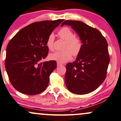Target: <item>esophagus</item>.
<instances>
[{"mask_svg": "<svg viewBox=\"0 0 121 121\" xmlns=\"http://www.w3.org/2000/svg\"><path fill=\"white\" fill-rule=\"evenodd\" d=\"M61 65H62L61 64H60V63H59V62H57V66H61Z\"/></svg>", "mask_w": 121, "mask_h": 121, "instance_id": "1", "label": "esophagus"}]
</instances>
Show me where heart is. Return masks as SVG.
Masks as SVG:
<instances>
[{
	"mask_svg": "<svg viewBox=\"0 0 121 121\" xmlns=\"http://www.w3.org/2000/svg\"><path fill=\"white\" fill-rule=\"evenodd\" d=\"M58 35L61 39L65 41L64 50L51 53L49 55V59L59 63H64L71 59L72 55L76 57L79 55L82 48V42L81 39L74 36L70 29L67 27H63L58 32ZM54 39L53 34H49L47 39L46 46L49 50L53 49Z\"/></svg>",
	"mask_w": 121,
	"mask_h": 121,
	"instance_id": "heart-1",
	"label": "heart"
}]
</instances>
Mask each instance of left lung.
Segmentation results:
<instances>
[{"label": "left lung", "mask_w": 121, "mask_h": 121, "mask_svg": "<svg viewBox=\"0 0 121 121\" xmlns=\"http://www.w3.org/2000/svg\"><path fill=\"white\" fill-rule=\"evenodd\" d=\"M72 27L82 42V48L74 62L66 65V86L78 95L88 94L101 85L110 61L108 43L96 29L82 21L66 20L61 24Z\"/></svg>", "instance_id": "1"}]
</instances>
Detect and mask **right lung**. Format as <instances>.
I'll return each mask as SVG.
<instances>
[{"label":"right lung","mask_w":121,"mask_h":121,"mask_svg":"<svg viewBox=\"0 0 121 121\" xmlns=\"http://www.w3.org/2000/svg\"><path fill=\"white\" fill-rule=\"evenodd\" d=\"M63 21L33 23L21 29L8 43L5 69L11 84L20 92L33 95L47 87L57 64L55 61H40L48 55V37Z\"/></svg>","instance_id":"1"}]
</instances>
